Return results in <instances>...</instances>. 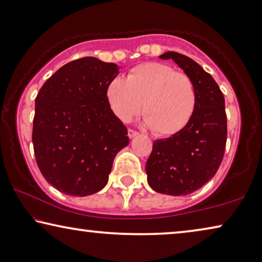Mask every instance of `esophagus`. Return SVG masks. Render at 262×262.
I'll use <instances>...</instances> for the list:
<instances>
[{"instance_id":"obj_1","label":"esophagus","mask_w":262,"mask_h":262,"mask_svg":"<svg viewBox=\"0 0 262 262\" xmlns=\"http://www.w3.org/2000/svg\"><path fill=\"white\" fill-rule=\"evenodd\" d=\"M136 135H139V133L136 132V130H133V129H128V138L129 139H133V138H135Z\"/></svg>"}]
</instances>
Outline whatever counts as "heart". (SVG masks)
<instances>
[{
    "label": "heart",
    "mask_w": 262,
    "mask_h": 262,
    "mask_svg": "<svg viewBox=\"0 0 262 262\" xmlns=\"http://www.w3.org/2000/svg\"><path fill=\"white\" fill-rule=\"evenodd\" d=\"M106 96L116 118L128 121L142 109L143 123L161 136L181 132L196 107V92L189 76L160 62L136 66L126 79L114 77Z\"/></svg>",
    "instance_id": "1"
}]
</instances>
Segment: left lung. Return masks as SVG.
Listing matches in <instances>:
<instances>
[{
	"label": "left lung",
	"instance_id": "8db88e82",
	"mask_svg": "<svg viewBox=\"0 0 262 262\" xmlns=\"http://www.w3.org/2000/svg\"><path fill=\"white\" fill-rule=\"evenodd\" d=\"M173 60L193 81L196 107L189 123L170 138L155 140L147 160V180L155 192L187 195L201 188L221 165L227 141L225 97L200 64L175 52L160 55Z\"/></svg>",
	"mask_w": 262,
	"mask_h": 262
}]
</instances>
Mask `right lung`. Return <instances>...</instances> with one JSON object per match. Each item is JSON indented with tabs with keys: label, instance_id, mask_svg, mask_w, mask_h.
<instances>
[{
	"label": "right lung",
	"instance_id": "right-lung-1",
	"mask_svg": "<svg viewBox=\"0 0 262 262\" xmlns=\"http://www.w3.org/2000/svg\"><path fill=\"white\" fill-rule=\"evenodd\" d=\"M118 74V64L82 57L58 69L37 94L35 158L46 180L61 193L87 196L102 189L116 154L129 143L106 96Z\"/></svg>",
	"mask_w": 262,
	"mask_h": 262
}]
</instances>
